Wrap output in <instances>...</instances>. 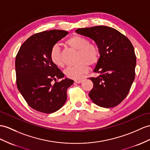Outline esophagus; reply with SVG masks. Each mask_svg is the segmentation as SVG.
I'll use <instances>...</instances> for the list:
<instances>
[{
    "mask_svg": "<svg viewBox=\"0 0 150 150\" xmlns=\"http://www.w3.org/2000/svg\"><path fill=\"white\" fill-rule=\"evenodd\" d=\"M83 81V79H76V80H74V82L76 83H81Z\"/></svg>",
    "mask_w": 150,
    "mask_h": 150,
    "instance_id": "1",
    "label": "esophagus"
}]
</instances>
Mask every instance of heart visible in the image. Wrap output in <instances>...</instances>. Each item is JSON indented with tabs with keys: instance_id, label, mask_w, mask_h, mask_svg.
<instances>
[{
	"instance_id": "heart-1",
	"label": "heart",
	"mask_w": 150,
	"mask_h": 150,
	"mask_svg": "<svg viewBox=\"0 0 150 150\" xmlns=\"http://www.w3.org/2000/svg\"><path fill=\"white\" fill-rule=\"evenodd\" d=\"M65 45L69 48L78 52L77 62L75 66L68 67L65 69V74L69 78L81 79L89 70V65H96L100 58L99 50L87 38L79 35H74L65 41ZM50 58L53 65L58 67H63L65 62L61 51L57 46H53L50 50Z\"/></svg>"
}]
</instances>
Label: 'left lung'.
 Wrapping results in <instances>:
<instances>
[{"mask_svg":"<svg viewBox=\"0 0 150 150\" xmlns=\"http://www.w3.org/2000/svg\"><path fill=\"white\" fill-rule=\"evenodd\" d=\"M76 32L93 39L99 50V61L90 78L93 86L89 97L100 107H115L125 99L135 79L136 57L130 40L106 26L78 28Z\"/></svg>","mask_w":150,"mask_h":150,"instance_id":"left-lung-1","label":"left lung"}]
</instances>
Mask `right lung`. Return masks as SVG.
Segmentation results:
<instances>
[{
	"mask_svg": "<svg viewBox=\"0 0 150 150\" xmlns=\"http://www.w3.org/2000/svg\"><path fill=\"white\" fill-rule=\"evenodd\" d=\"M68 32L52 30L30 36L21 46L15 60L16 85L29 106L50 114L58 111L67 100V90L74 81L52 64L50 50Z\"/></svg>",
	"mask_w": 150,
	"mask_h": 150,
	"instance_id": "1",
	"label": "right lung"
}]
</instances>
